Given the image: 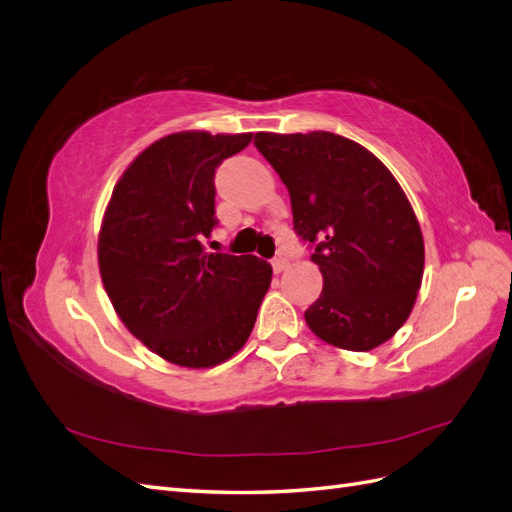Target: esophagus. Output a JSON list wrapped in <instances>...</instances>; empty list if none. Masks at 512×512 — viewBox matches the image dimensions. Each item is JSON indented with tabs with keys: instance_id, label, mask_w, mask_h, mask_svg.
Listing matches in <instances>:
<instances>
[{
	"instance_id": "obj_1",
	"label": "esophagus",
	"mask_w": 512,
	"mask_h": 512,
	"mask_svg": "<svg viewBox=\"0 0 512 512\" xmlns=\"http://www.w3.org/2000/svg\"><path fill=\"white\" fill-rule=\"evenodd\" d=\"M271 265H273V271H275V273H284V271L288 269V260L280 256V258H275V260L271 262Z\"/></svg>"
}]
</instances>
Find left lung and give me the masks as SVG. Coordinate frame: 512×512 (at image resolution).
I'll use <instances>...</instances> for the list:
<instances>
[{
    "mask_svg": "<svg viewBox=\"0 0 512 512\" xmlns=\"http://www.w3.org/2000/svg\"><path fill=\"white\" fill-rule=\"evenodd\" d=\"M254 145L288 188L297 235L316 245L324 286L307 327L335 348H378L408 320L423 282L408 196L374 153L333 132H258Z\"/></svg>",
    "mask_w": 512,
    "mask_h": 512,
    "instance_id": "8db88e82",
    "label": "left lung"
}]
</instances>
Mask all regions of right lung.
<instances>
[{"label":"right lung","mask_w":512,"mask_h":512,"mask_svg":"<svg viewBox=\"0 0 512 512\" xmlns=\"http://www.w3.org/2000/svg\"><path fill=\"white\" fill-rule=\"evenodd\" d=\"M252 134L175 132L123 170L102 218L98 265L126 329L164 361L207 369L250 337L273 269L252 254H209L213 175Z\"/></svg>","instance_id":"add662e5"}]
</instances>
